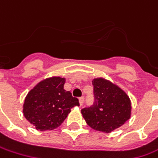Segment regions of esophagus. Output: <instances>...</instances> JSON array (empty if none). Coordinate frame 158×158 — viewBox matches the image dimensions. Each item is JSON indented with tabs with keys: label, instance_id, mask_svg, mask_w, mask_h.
<instances>
[{
	"label": "esophagus",
	"instance_id": "34e87169",
	"mask_svg": "<svg viewBox=\"0 0 158 158\" xmlns=\"http://www.w3.org/2000/svg\"><path fill=\"white\" fill-rule=\"evenodd\" d=\"M78 99H79V104H80V106H82V104H83V102H84V98H83V97H80Z\"/></svg>",
	"mask_w": 158,
	"mask_h": 158
}]
</instances>
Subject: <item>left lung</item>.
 Returning a JSON list of instances; mask_svg holds the SVG:
<instances>
[{"instance_id":"obj_1","label":"left lung","mask_w":158,"mask_h":158,"mask_svg":"<svg viewBox=\"0 0 158 158\" xmlns=\"http://www.w3.org/2000/svg\"><path fill=\"white\" fill-rule=\"evenodd\" d=\"M95 103L82 109L86 123L94 130L111 133L131 118V100L117 84L103 77L92 80Z\"/></svg>"}]
</instances>
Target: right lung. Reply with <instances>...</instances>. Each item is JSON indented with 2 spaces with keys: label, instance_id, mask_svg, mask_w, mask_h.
<instances>
[{
  "label": "right lung",
  "instance_id": "obj_1",
  "mask_svg": "<svg viewBox=\"0 0 158 158\" xmlns=\"http://www.w3.org/2000/svg\"><path fill=\"white\" fill-rule=\"evenodd\" d=\"M66 78L52 76L38 82L26 95L23 113L37 130H52L60 127L79 101L64 89Z\"/></svg>",
  "mask_w": 158,
  "mask_h": 158
}]
</instances>
